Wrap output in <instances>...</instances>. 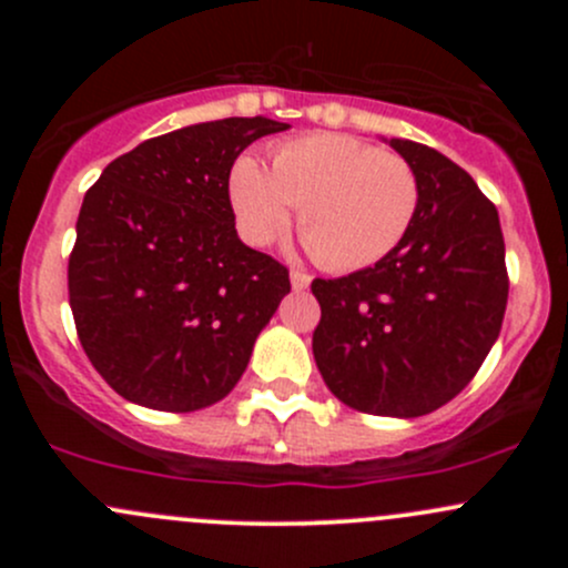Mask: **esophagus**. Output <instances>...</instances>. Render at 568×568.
<instances>
[{
    "label": "esophagus",
    "instance_id": "34e87169",
    "mask_svg": "<svg viewBox=\"0 0 568 568\" xmlns=\"http://www.w3.org/2000/svg\"><path fill=\"white\" fill-rule=\"evenodd\" d=\"M307 285H311V274L300 272V268H294V272H291V288H294V291H305Z\"/></svg>",
    "mask_w": 568,
    "mask_h": 568
}]
</instances>
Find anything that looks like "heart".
I'll return each instance as SVG.
<instances>
[{
    "label": "heart",
    "mask_w": 568,
    "mask_h": 568,
    "mask_svg": "<svg viewBox=\"0 0 568 568\" xmlns=\"http://www.w3.org/2000/svg\"><path fill=\"white\" fill-rule=\"evenodd\" d=\"M231 203L242 236L268 244L300 205V236L329 272L385 261L404 242L420 203V183L400 153L346 134H313L274 148L272 170L239 159Z\"/></svg>",
    "instance_id": "obj_1"
}]
</instances>
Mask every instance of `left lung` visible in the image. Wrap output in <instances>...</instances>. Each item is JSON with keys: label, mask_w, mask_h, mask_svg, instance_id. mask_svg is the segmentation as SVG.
I'll use <instances>...</instances> for the list:
<instances>
[{"label": "left lung", "mask_w": 568, "mask_h": 568, "mask_svg": "<svg viewBox=\"0 0 568 568\" xmlns=\"http://www.w3.org/2000/svg\"><path fill=\"white\" fill-rule=\"evenodd\" d=\"M390 148L420 183L415 222L385 261L313 280V357L352 409L420 417L469 385L500 335L506 242L495 203L459 164L412 140Z\"/></svg>", "instance_id": "left-lung-1"}]
</instances>
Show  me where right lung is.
I'll return each instance as SVG.
<instances>
[{"label": "right lung", "instance_id": "right-lung-1", "mask_svg": "<svg viewBox=\"0 0 568 568\" xmlns=\"http://www.w3.org/2000/svg\"><path fill=\"white\" fill-rule=\"evenodd\" d=\"M288 129L225 118L140 142L84 194L68 300L93 368L131 404L194 412L236 387L288 268L236 233L231 168Z\"/></svg>", "mask_w": 568, "mask_h": 568}]
</instances>
